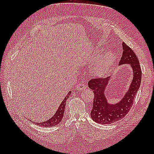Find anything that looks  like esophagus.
<instances>
[{
	"label": "esophagus",
	"instance_id": "34e87169",
	"mask_svg": "<svg viewBox=\"0 0 154 154\" xmlns=\"http://www.w3.org/2000/svg\"><path fill=\"white\" fill-rule=\"evenodd\" d=\"M86 88H87V86L83 84V83H79L76 86V90H77L78 91H83V90L85 89Z\"/></svg>",
	"mask_w": 154,
	"mask_h": 154
}]
</instances>
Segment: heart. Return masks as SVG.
Here are the masks:
<instances>
[{
	"label": "heart",
	"instance_id": "b5f03b06",
	"mask_svg": "<svg viewBox=\"0 0 154 154\" xmlns=\"http://www.w3.org/2000/svg\"><path fill=\"white\" fill-rule=\"evenodd\" d=\"M94 56L97 57L98 54L94 55ZM114 61H115V57L112 51H107L103 54L94 66V73L99 76L105 75L112 67Z\"/></svg>",
	"mask_w": 154,
	"mask_h": 154
}]
</instances>
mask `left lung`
<instances>
[{
	"label": "left lung",
	"instance_id": "1",
	"mask_svg": "<svg viewBox=\"0 0 154 154\" xmlns=\"http://www.w3.org/2000/svg\"><path fill=\"white\" fill-rule=\"evenodd\" d=\"M123 52L119 65L129 64L133 73V78L130 87L118 103L109 102L106 94L112 76L106 79H94L88 83L89 89L93 91L94 97L93 107L91 117L93 121L103 124H112L121 120L129 112L133 104L134 99L140 86L142 79V70L140 62L134 52L122 42Z\"/></svg>",
	"mask_w": 154,
	"mask_h": 154
}]
</instances>
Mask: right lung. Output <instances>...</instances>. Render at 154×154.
<instances>
[{
	"instance_id": "right-lung-1",
	"label": "right lung",
	"mask_w": 154,
	"mask_h": 154,
	"mask_svg": "<svg viewBox=\"0 0 154 154\" xmlns=\"http://www.w3.org/2000/svg\"><path fill=\"white\" fill-rule=\"evenodd\" d=\"M71 93V91H69L68 94L65 97L63 100L62 101L61 103L60 104V106L58 107V109L56 110V112H55L54 115L52 116L50 119H49L46 121H44V122H34L33 120H30L34 124H36L37 125L42 126V127H51L56 126L59 123H60L61 121L63 119V113L65 108V104H66V101L69 97L70 96Z\"/></svg>"
}]
</instances>
